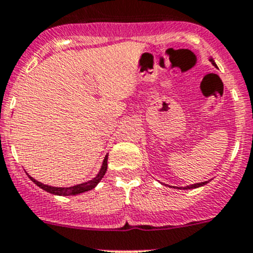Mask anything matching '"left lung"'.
Instances as JSON below:
<instances>
[{"mask_svg":"<svg viewBox=\"0 0 253 253\" xmlns=\"http://www.w3.org/2000/svg\"><path fill=\"white\" fill-rule=\"evenodd\" d=\"M209 61H211L215 67H217L216 64H215V61H214V60H212L211 56L209 57ZM207 183H209V181L201 182V183H194V184H191V186H186V187H174V186H169V187H171V188H176V189H194V188H199V187L206 186ZM166 186H167V184H166Z\"/></svg>","mask_w":253,"mask_h":253,"instance_id":"8db88e82","label":"left lung"}]
</instances>
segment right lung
I'll return each instance as SVG.
<instances>
[{"mask_svg": "<svg viewBox=\"0 0 253 253\" xmlns=\"http://www.w3.org/2000/svg\"><path fill=\"white\" fill-rule=\"evenodd\" d=\"M107 161H108V154H107L106 157H104L103 162H102L101 169H99V172L96 174V177H94V178H92V179H89V181L84 182V183L76 184V186L52 187V186H47V184H44V183H42V182L37 181V179H34L33 177H31L29 174H28V177L32 179V181L34 182V183L37 184V186L41 187L42 189H44L45 192H49V193L55 194V196H64V197H66V196H77V194H81V193H84V192L91 191V189H93L94 187H96L97 184L101 182V179L103 178V176L106 174L107 167H108V164H107Z\"/></svg>", "mask_w": 253, "mask_h": 253, "instance_id": "1", "label": "right lung"}]
</instances>
